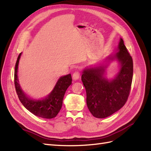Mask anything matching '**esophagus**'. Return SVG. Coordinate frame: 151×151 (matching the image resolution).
I'll use <instances>...</instances> for the list:
<instances>
[{
	"label": "esophagus",
	"instance_id": "esophagus-1",
	"mask_svg": "<svg viewBox=\"0 0 151 151\" xmlns=\"http://www.w3.org/2000/svg\"><path fill=\"white\" fill-rule=\"evenodd\" d=\"M80 75V73L79 72V71H75L74 73L73 74V79L74 80H76L79 78Z\"/></svg>",
	"mask_w": 151,
	"mask_h": 151
}]
</instances>
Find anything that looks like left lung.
I'll return each instance as SVG.
<instances>
[{"mask_svg": "<svg viewBox=\"0 0 151 151\" xmlns=\"http://www.w3.org/2000/svg\"><path fill=\"white\" fill-rule=\"evenodd\" d=\"M115 59L119 62V71L114 78L108 79L106 69ZM132 75V59L122 38L118 52L109 56L106 63L83 70L82 81L86 90L87 106L93 116L108 117L124 106L130 93Z\"/></svg>", "mask_w": 151, "mask_h": 151, "instance_id": "left-lung-1", "label": "left lung"}]
</instances>
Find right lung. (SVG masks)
I'll return each instance as SVG.
<instances>
[{
	"label": "right lung",
	"mask_w": 151,
	"mask_h": 151,
	"mask_svg": "<svg viewBox=\"0 0 151 151\" xmlns=\"http://www.w3.org/2000/svg\"><path fill=\"white\" fill-rule=\"evenodd\" d=\"M21 55L22 52L17 58L14 74L15 89L20 101L28 111L37 116L47 119L55 118L61 109L66 90L72 83L71 74L60 77L53 89L44 99L40 100L31 99L21 88L18 78V67Z\"/></svg>",
	"instance_id": "1"
}]
</instances>
